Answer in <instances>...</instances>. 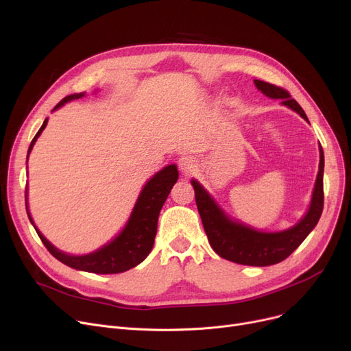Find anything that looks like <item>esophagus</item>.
<instances>
[{
	"label": "esophagus",
	"instance_id": "1",
	"mask_svg": "<svg viewBox=\"0 0 351 351\" xmlns=\"http://www.w3.org/2000/svg\"><path fill=\"white\" fill-rule=\"evenodd\" d=\"M178 166H179V171L182 173H189L193 167H195V160L192 156H188V155H184L180 156L179 160H178Z\"/></svg>",
	"mask_w": 351,
	"mask_h": 351
}]
</instances>
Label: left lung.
Wrapping results in <instances>:
<instances>
[{"mask_svg": "<svg viewBox=\"0 0 351 351\" xmlns=\"http://www.w3.org/2000/svg\"><path fill=\"white\" fill-rule=\"evenodd\" d=\"M254 83L265 96L271 99H281V104L297 112L302 119L308 121L301 106L291 99L287 90L263 80H254ZM323 175L324 152L319 146L318 173L310 208L298 223L280 232H261L245 223L232 221L213 201V197L204 189L199 182L192 179L196 206L199 210L204 230L212 250L225 260L242 265L267 267L284 261L300 247V243L314 230L319 217H322L324 206Z\"/></svg>", "mask_w": 351, "mask_h": 351, "instance_id": "left-lung-1", "label": "left lung"}]
</instances>
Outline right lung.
Masks as SVG:
<instances>
[{"label":"right lung","mask_w":351,"mask_h":351,"mask_svg":"<svg viewBox=\"0 0 351 351\" xmlns=\"http://www.w3.org/2000/svg\"><path fill=\"white\" fill-rule=\"evenodd\" d=\"M84 93L79 95H70L60 101L54 110L62 108L67 101L75 100L83 97ZM47 120H44L43 126L34 136L32 141V145L28 147V155L32 152L36 141L41 132L47 126ZM27 155V159H28ZM179 178L176 165L165 166L162 171H159L155 176H152L150 180L142 189L138 201L130 213V218L126 223V226L121 230V232L112 239L109 243H106L104 247L99 248L95 252H90L86 255H69L63 251L57 250L51 242L44 238V235L37 230L34 225V221L29 215L28 206L27 213L29 222H32L36 228V231L43 241L44 247L49 250V252L57 258L60 263L66 264L67 267H71L74 269H80L86 272L93 274H119L125 272L136 265H139L145 258L150 254L152 248H154V242L158 231V218L159 212L166 201L167 195H169L172 186L176 184ZM25 205H27V191H25Z\"/></svg>","instance_id":"add662e5"}]
</instances>
